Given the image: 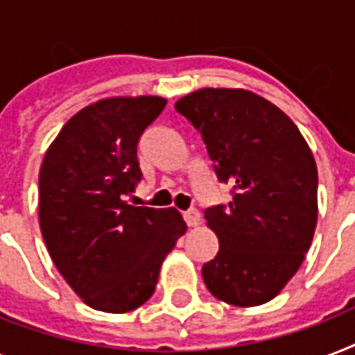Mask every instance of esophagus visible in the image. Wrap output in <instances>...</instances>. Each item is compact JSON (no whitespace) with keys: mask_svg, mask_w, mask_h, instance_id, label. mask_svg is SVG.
Here are the masks:
<instances>
[{"mask_svg":"<svg viewBox=\"0 0 355 355\" xmlns=\"http://www.w3.org/2000/svg\"><path fill=\"white\" fill-rule=\"evenodd\" d=\"M184 219L188 223V227H197L200 223V214L197 210L184 211Z\"/></svg>","mask_w":355,"mask_h":355,"instance_id":"obj_1","label":"esophagus"}]
</instances>
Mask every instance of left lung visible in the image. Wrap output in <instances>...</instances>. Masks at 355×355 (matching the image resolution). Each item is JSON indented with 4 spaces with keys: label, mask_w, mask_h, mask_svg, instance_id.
I'll use <instances>...</instances> for the list:
<instances>
[{
    "label": "left lung",
    "mask_w": 355,
    "mask_h": 355,
    "mask_svg": "<svg viewBox=\"0 0 355 355\" xmlns=\"http://www.w3.org/2000/svg\"><path fill=\"white\" fill-rule=\"evenodd\" d=\"M202 136L227 206L206 208L219 252L202 265L208 291L232 306L272 300L291 280L317 227V166L297 125L247 90L205 88L175 105Z\"/></svg>",
    "instance_id": "left-lung-1"
}]
</instances>
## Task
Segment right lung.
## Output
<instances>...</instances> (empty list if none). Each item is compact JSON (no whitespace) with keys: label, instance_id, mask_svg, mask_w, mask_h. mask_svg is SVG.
I'll return each instance as SVG.
<instances>
[{"label":"right lung","instance_id":"1","mask_svg":"<svg viewBox=\"0 0 355 355\" xmlns=\"http://www.w3.org/2000/svg\"><path fill=\"white\" fill-rule=\"evenodd\" d=\"M162 97H112L83 108L58 132L38 180L40 230L53 263L90 308L127 313L155 293L162 261L186 232L173 208L132 206L138 141Z\"/></svg>","mask_w":355,"mask_h":355}]
</instances>
